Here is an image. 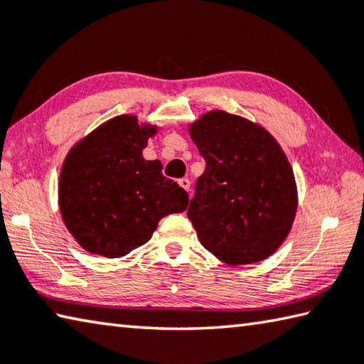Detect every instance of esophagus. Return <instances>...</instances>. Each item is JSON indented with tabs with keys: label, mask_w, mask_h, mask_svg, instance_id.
I'll use <instances>...</instances> for the list:
<instances>
[{
	"label": "esophagus",
	"mask_w": 364,
	"mask_h": 364,
	"mask_svg": "<svg viewBox=\"0 0 364 364\" xmlns=\"http://www.w3.org/2000/svg\"><path fill=\"white\" fill-rule=\"evenodd\" d=\"M178 183H180V186H181L183 189H186V191H189V189H191V181H189V178H181V180L178 181Z\"/></svg>",
	"instance_id": "34e87169"
}]
</instances>
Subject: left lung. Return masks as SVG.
Listing matches in <instances>:
<instances>
[{
  "mask_svg": "<svg viewBox=\"0 0 364 364\" xmlns=\"http://www.w3.org/2000/svg\"><path fill=\"white\" fill-rule=\"evenodd\" d=\"M191 136L207 164L188 208L202 245L232 266L266 259L297 207L285 153L267 130L220 109L191 125Z\"/></svg>",
  "mask_w": 364,
  "mask_h": 364,
  "instance_id": "obj_1",
  "label": "left lung"
}]
</instances>
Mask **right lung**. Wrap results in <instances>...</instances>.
<instances>
[{"mask_svg":"<svg viewBox=\"0 0 364 364\" xmlns=\"http://www.w3.org/2000/svg\"><path fill=\"white\" fill-rule=\"evenodd\" d=\"M154 127L117 116L79 141L65 159L58 203L65 226L89 253L121 257L146 243L164 216L181 213L189 197L143 159Z\"/></svg>","mask_w":364,"mask_h":364,"instance_id":"obj_1","label":"right lung"}]
</instances>
